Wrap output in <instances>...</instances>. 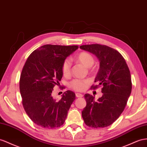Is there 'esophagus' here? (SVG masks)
I'll use <instances>...</instances> for the list:
<instances>
[{
    "instance_id": "1",
    "label": "esophagus",
    "mask_w": 147,
    "mask_h": 147,
    "mask_svg": "<svg viewBox=\"0 0 147 147\" xmlns=\"http://www.w3.org/2000/svg\"><path fill=\"white\" fill-rule=\"evenodd\" d=\"M76 96L77 97H82V96H83V95H82V94H80V93H76Z\"/></svg>"
}]
</instances>
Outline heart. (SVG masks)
Wrapping results in <instances>:
<instances>
[{
    "label": "heart",
    "mask_w": 147,
    "mask_h": 147,
    "mask_svg": "<svg viewBox=\"0 0 147 147\" xmlns=\"http://www.w3.org/2000/svg\"><path fill=\"white\" fill-rule=\"evenodd\" d=\"M74 59L76 61L81 63L84 66L90 67L92 66L94 62V58L93 56L88 52L82 51ZM61 71L64 76H68L71 71V63L69 59H66L62 63ZM89 82L88 80H81V79H74L69 83L70 87L77 91H83Z\"/></svg>",
    "instance_id": "obj_1"
}]
</instances>
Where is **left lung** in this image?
<instances>
[{
	"label": "left lung",
	"mask_w": 147,
	"mask_h": 147,
	"mask_svg": "<svg viewBox=\"0 0 147 147\" xmlns=\"http://www.w3.org/2000/svg\"><path fill=\"white\" fill-rule=\"evenodd\" d=\"M81 49L95 55L100 61V69L95 79L96 89L102 86V96L97 101L86 94V106L82 117L86 125L92 128L109 126L123 111L131 91V75L125 59L120 53L106 45H81Z\"/></svg>",
	"instance_id": "1"
}]
</instances>
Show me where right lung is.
I'll return each mask as SVG.
<instances>
[{"instance_id": "right-lung-1", "label": "right lung", "mask_w": 147, "mask_h": 147, "mask_svg": "<svg viewBox=\"0 0 147 147\" xmlns=\"http://www.w3.org/2000/svg\"><path fill=\"white\" fill-rule=\"evenodd\" d=\"M78 48L45 45L33 51L26 61L20 78L22 102L30 119L38 126L53 129L65 122L76 96L68 90L56 100L52 92L63 77V62Z\"/></svg>"}]
</instances>
